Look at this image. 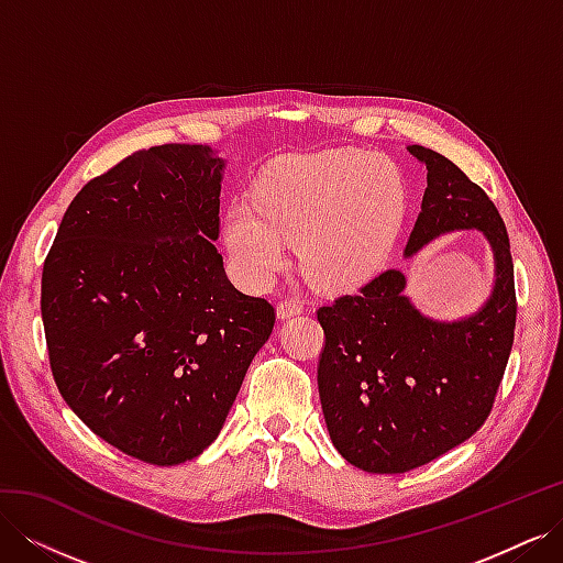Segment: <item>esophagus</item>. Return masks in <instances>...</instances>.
Returning a JSON list of instances; mask_svg holds the SVG:
<instances>
[{"instance_id":"esophagus-1","label":"esophagus","mask_w":563,"mask_h":563,"mask_svg":"<svg viewBox=\"0 0 563 563\" xmlns=\"http://www.w3.org/2000/svg\"><path fill=\"white\" fill-rule=\"evenodd\" d=\"M302 312V302L298 300H282L277 305V317L284 321V319H291V317H298Z\"/></svg>"}]
</instances>
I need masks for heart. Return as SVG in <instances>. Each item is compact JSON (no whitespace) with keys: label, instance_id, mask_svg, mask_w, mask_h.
<instances>
[{"label":"heart","instance_id":"b5f03b06","mask_svg":"<svg viewBox=\"0 0 563 563\" xmlns=\"http://www.w3.org/2000/svg\"><path fill=\"white\" fill-rule=\"evenodd\" d=\"M408 209L401 168L360 150L298 157L263 178L253 203L236 199L225 218L234 265L265 284L298 242L302 275L327 291L371 279L395 249Z\"/></svg>","mask_w":563,"mask_h":563}]
</instances>
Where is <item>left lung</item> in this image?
<instances>
[{
	"instance_id": "8db88e82",
	"label": "left lung",
	"mask_w": 563,
	"mask_h": 563,
	"mask_svg": "<svg viewBox=\"0 0 563 563\" xmlns=\"http://www.w3.org/2000/svg\"><path fill=\"white\" fill-rule=\"evenodd\" d=\"M428 187L406 258L455 230H479L493 251V291L457 321L424 317L387 269L317 319L327 335L319 399L333 446L350 465L401 474L467 441L488 418L515 343V265L503 218L479 185L439 152L411 145Z\"/></svg>"
}]
</instances>
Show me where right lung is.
Instances as JSON below:
<instances>
[{
	"instance_id": "obj_1",
	"label": "right lung",
	"mask_w": 563,
	"mask_h": 563,
	"mask_svg": "<svg viewBox=\"0 0 563 563\" xmlns=\"http://www.w3.org/2000/svg\"><path fill=\"white\" fill-rule=\"evenodd\" d=\"M225 162L209 145L133 152L67 207L42 272L48 364L87 428L150 465L207 451L275 327L213 242Z\"/></svg>"
}]
</instances>
